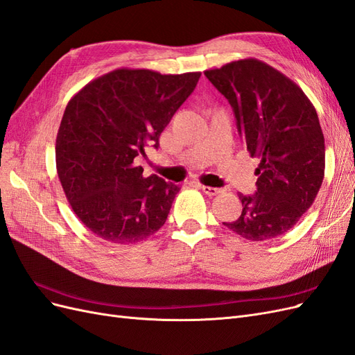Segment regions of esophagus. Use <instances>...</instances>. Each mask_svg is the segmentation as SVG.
Masks as SVG:
<instances>
[{
  "label": "esophagus",
  "instance_id": "34e87169",
  "mask_svg": "<svg viewBox=\"0 0 355 355\" xmlns=\"http://www.w3.org/2000/svg\"><path fill=\"white\" fill-rule=\"evenodd\" d=\"M201 189H202L204 194H207V196H210V197L219 196L220 192H222V189H219V188H211V187H206V185H202Z\"/></svg>",
  "mask_w": 355,
  "mask_h": 355
}]
</instances>
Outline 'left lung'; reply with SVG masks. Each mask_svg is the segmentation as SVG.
Returning <instances> with one entry per match:
<instances>
[{
    "mask_svg": "<svg viewBox=\"0 0 355 355\" xmlns=\"http://www.w3.org/2000/svg\"><path fill=\"white\" fill-rule=\"evenodd\" d=\"M228 99L250 157L261 158L256 192L239 194L240 218L223 225L245 240L280 237L314 202L324 178V136L296 83L257 59L204 72Z\"/></svg>",
    "mask_w": 355,
    "mask_h": 355,
    "instance_id": "8db88e82",
    "label": "left lung"
}]
</instances>
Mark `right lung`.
Instances as JSON below:
<instances>
[{
  "label": "right lung",
  "instance_id": "right-lung-1",
  "mask_svg": "<svg viewBox=\"0 0 355 355\" xmlns=\"http://www.w3.org/2000/svg\"><path fill=\"white\" fill-rule=\"evenodd\" d=\"M200 75L121 68L68 102L56 137L58 176L73 213L102 240L133 244L166 223L180 188L155 175L144 178L135 158L146 145L159 146Z\"/></svg>",
  "mask_w": 355,
  "mask_h": 355
}]
</instances>
